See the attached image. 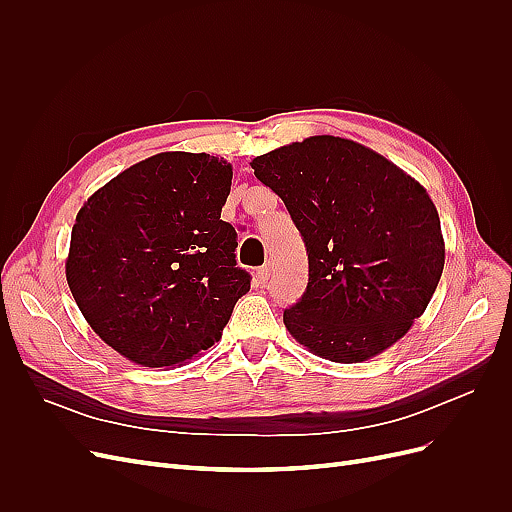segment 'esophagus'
<instances>
[{
	"label": "esophagus",
	"mask_w": 512,
	"mask_h": 512,
	"mask_svg": "<svg viewBox=\"0 0 512 512\" xmlns=\"http://www.w3.org/2000/svg\"><path fill=\"white\" fill-rule=\"evenodd\" d=\"M256 277H258V284H267L269 277H271V265L260 267V269L256 271Z\"/></svg>",
	"instance_id": "obj_1"
}]
</instances>
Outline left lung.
<instances>
[{
    "instance_id": "8db88e82",
    "label": "left lung",
    "mask_w": 512,
    "mask_h": 512,
    "mask_svg": "<svg viewBox=\"0 0 512 512\" xmlns=\"http://www.w3.org/2000/svg\"><path fill=\"white\" fill-rule=\"evenodd\" d=\"M252 168L307 247V288L284 309L290 335L333 363L391 348L425 312L444 269L427 190L374 149L329 134L273 149Z\"/></svg>"
}]
</instances>
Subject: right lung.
I'll list each match as a JSON object with an SVG mask.
<instances>
[{
    "label": "right lung",
    "instance_id": "right-lung-1",
    "mask_svg": "<svg viewBox=\"0 0 512 512\" xmlns=\"http://www.w3.org/2000/svg\"><path fill=\"white\" fill-rule=\"evenodd\" d=\"M232 166L164 151L87 198L72 226L66 280L102 342L143 367L190 361L222 337L250 290L237 232L220 220Z\"/></svg>",
    "mask_w": 512,
    "mask_h": 512
}]
</instances>
